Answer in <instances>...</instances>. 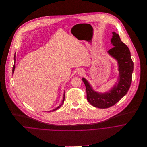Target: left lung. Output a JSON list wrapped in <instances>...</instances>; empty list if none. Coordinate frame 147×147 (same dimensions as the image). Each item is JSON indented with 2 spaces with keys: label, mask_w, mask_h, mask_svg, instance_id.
Returning a JSON list of instances; mask_svg holds the SVG:
<instances>
[{
  "label": "left lung",
  "mask_w": 147,
  "mask_h": 147,
  "mask_svg": "<svg viewBox=\"0 0 147 147\" xmlns=\"http://www.w3.org/2000/svg\"><path fill=\"white\" fill-rule=\"evenodd\" d=\"M111 40L113 47L108 50L110 55L118 61L119 65V80L118 83L105 93H99L94 91L88 81L83 78L86 91L88 101L94 107L106 109L117 103L128 92L132 82L134 63L131 59L128 47L122 42L119 36L113 32Z\"/></svg>",
  "instance_id": "1"
}]
</instances>
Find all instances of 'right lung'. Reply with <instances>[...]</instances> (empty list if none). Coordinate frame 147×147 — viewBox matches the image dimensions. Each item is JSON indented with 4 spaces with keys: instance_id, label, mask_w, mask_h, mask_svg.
Here are the masks:
<instances>
[{
    "instance_id": "right-lung-1",
    "label": "right lung",
    "mask_w": 147,
    "mask_h": 147,
    "mask_svg": "<svg viewBox=\"0 0 147 147\" xmlns=\"http://www.w3.org/2000/svg\"><path fill=\"white\" fill-rule=\"evenodd\" d=\"M15 57H16V55H15H15H14V61H15ZM15 64H14L13 65V68H12V72H13H13H14V70H15ZM64 95H63V101H62V103L61 104V105H59L58 107H57V108H55V109H54V110H51V111H55L56 110H57L58 108H59L62 105H63V102H64Z\"/></svg>"
}]
</instances>
